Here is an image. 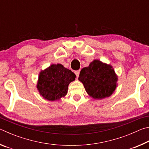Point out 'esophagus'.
<instances>
[{
	"label": "esophagus",
	"instance_id": "34e87169",
	"mask_svg": "<svg viewBox=\"0 0 149 149\" xmlns=\"http://www.w3.org/2000/svg\"><path fill=\"white\" fill-rule=\"evenodd\" d=\"M74 73H75V75H76V76H77V77H79V73H80L79 70H77V71H75Z\"/></svg>",
	"mask_w": 149,
	"mask_h": 149
}]
</instances>
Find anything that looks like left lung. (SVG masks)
Here are the masks:
<instances>
[{
	"label": "left lung",
	"instance_id": "left-lung-1",
	"mask_svg": "<svg viewBox=\"0 0 149 149\" xmlns=\"http://www.w3.org/2000/svg\"><path fill=\"white\" fill-rule=\"evenodd\" d=\"M86 92L95 99H102L112 94L117 87L118 76L112 65L94 60L81 70L78 78Z\"/></svg>",
	"mask_w": 149,
	"mask_h": 149
}]
</instances>
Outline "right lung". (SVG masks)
Here are the masks:
<instances>
[{"instance_id":"add662e5","label":"right lung","mask_w":149,"mask_h":149,"mask_svg":"<svg viewBox=\"0 0 149 149\" xmlns=\"http://www.w3.org/2000/svg\"><path fill=\"white\" fill-rule=\"evenodd\" d=\"M76 75L62 64H52L39 73L37 88L45 99L54 101L65 97Z\"/></svg>"}]
</instances>
